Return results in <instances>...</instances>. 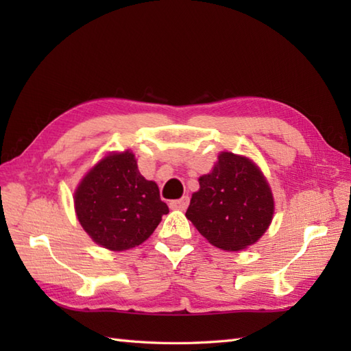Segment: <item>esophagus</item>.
Returning <instances> with one entry per match:
<instances>
[{
  "instance_id": "34e87169",
  "label": "esophagus",
  "mask_w": 351,
  "mask_h": 351,
  "mask_svg": "<svg viewBox=\"0 0 351 351\" xmlns=\"http://www.w3.org/2000/svg\"><path fill=\"white\" fill-rule=\"evenodd\" d=\"M189 204H190L189 196H182L181 199H178V200H171V202H170V208H171V210L184 211L185 208L189 206Z\"/></svg>"
}]
</instances>
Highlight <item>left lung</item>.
Masks as SVG:
<instances>
[{"instance_id":"8db88e82","label":"left lung","mask_w":351,"mask_h":351,"mask_svg":"<svg viewBox=\"0 0 351 351\" xmlns=\"http://www.w3.org/2000/svg\"><path fill=\"white\" fill-rule=\"evenodd\" d=\"M274 197L263 170L245 155L219 154L210 173L199 178L187 217L214 247L238 252L259 241L271 225Z\"/></svg>"}]
</instances>
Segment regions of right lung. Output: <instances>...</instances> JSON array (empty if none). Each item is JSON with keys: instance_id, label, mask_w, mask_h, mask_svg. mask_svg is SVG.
Segmentation results:
<instances>
[{"instance_id": "right-lung-1", "label": "right lung", "mask_w": 351, "mask_h": 351, "mask_svg": "<svg viewBox=\"0 0 351 351\" xmlns=\"http://www.w3.org/2000/svg\"><path fill=\"white\" fill-rule=\"evenodd\" d=\"M73 208L92 241L111 252L145 243L169 213L158 185L140 173L131 149L107 152L86 171L73 191Z\"/></svg>"}]
</instances>
